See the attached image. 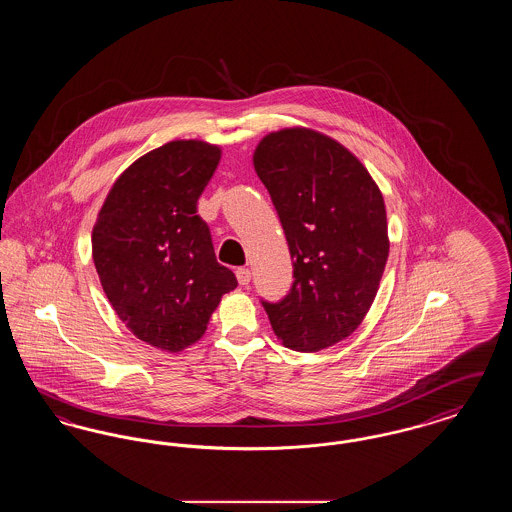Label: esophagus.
<instances>
[{
  "label": "esophagus",
  "mask_w": 512,
  "mask_h": 512,
  "mask_svg": "<svg viewBox=\"0 0 512 512\" xmlns=\"http://www.w3.org/2000/svg\"><path fill=\"white\" fill-rule=\"evenodd\" d=\"M236 278H238L240 286H247V284L251 282V272H249V268H238V270H236Z\"/></svg>",
  "instance_id": "obj_1"
}]
</instances>
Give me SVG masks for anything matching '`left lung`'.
Wrapping results in <instances>:
<instances>
[{
    "label": "left lung",
    "mask_w": 512,
    "mask_h": 512,
    "mask_svg": "<svg viewBox=\"0 0 512 512\" xmlns=\"http://www.w3.org/2000/svg\"><path fill=\"white\" fill-rule=\"evenodd\" d=\"M253 167L282 222L293 261L290 293L267 303L286 347L315 353L366 317L390 253L386 205L365 165L334 138L293 126L267 134Z\"/></svg>",
    "instance_id": "left-lung-1"
}]
</instances>
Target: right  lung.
<instances>
[{
  "label": "right lung",
  "mask_w": 512,
  "mask_h": 512,
  "mask_svg": "<svg viewBox=\"0 0 512 512\" xmlns=\"http://www.w3.org/2000/svg\"><path fill=\"white\" fill-rule=\"evenodd\" d=\"M220 147L174 140L136 159L105 197L92 230L101 288L126 328L178 353L199 340L238 280L217 263L197 199Z\"/></svg>",
  "instance_id": "add662e5"
}]
</instances>
